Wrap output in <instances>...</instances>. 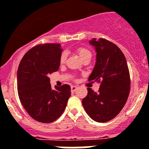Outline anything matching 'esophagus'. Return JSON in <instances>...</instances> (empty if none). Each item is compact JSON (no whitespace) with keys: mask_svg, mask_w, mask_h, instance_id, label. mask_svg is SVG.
<instances>
[{"mask_svg":"<svg viewBox=\"0 0 149 149\" xmlns=\"http://www.w3.org/2000/svg\"><path fill=\"white\" fill-rule=\"evenodd\" d=\"M77 89V86H76V85H72L71 86V91H75Z\"/></svg>","mask_w":149,"mask_h":149,"instance_id":"obj_1","label":"esophagus"}]
</instances>
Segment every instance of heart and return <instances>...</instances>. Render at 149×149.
<instances>
[{"instance_id":"obj_1","label":"heart","mask_w":149,"mask_h":149,"mask_svg":"<svg viewBox=\"0 0 149 149\" xmlns=\"http://www.w3.org/2000/svg\"><path fill=\"white\" fill-rule=\"evenodd\" d=\"M77 52H78L80 58L82 59V60H84V59L87 58H91V52L88 49H85V48H78ZM66 58H67V54H66V52H63L61 54V55L60 58L61 63L64 64L66 61Z\"/></svg>"}]
</instances>
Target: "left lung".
Instances as JSON below:
<instances>
[{"label":"left lung","mask_w":149,"mask_h":149,"mask_svg":"<svg viewBox=\"0 0 149 149\" xmlns=\"http://www.w3.org/2000/svg\"><path fill=\"white\" fill-rule=\"evenodd\" d=\"M96 51V63L89 81L100 82L99 91L88 88L82 100L85 112L94 121L112 120L123 109L128 97L130 79L125 55L119 48L105 39L89 41Z\"/></svg>","instance_id":"1"}]
</instances>
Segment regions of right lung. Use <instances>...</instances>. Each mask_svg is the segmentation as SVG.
<instances>
[{
    "mask_svg": "<svg viewBox=\"0 0 149 149\" xmlns=\"http://www.w3.org/2000/svg\"><path fill=\"white\" fill-rule=\"evenodd\" d=\"M61 46L46 43L32 48L21 60L17 71L20 101L31 117L39 122L51 123L64 112L70 97V86L52 88L49 75L60 67Z\"/></svg>",
    "mask_w": 149,
    "mask_h": 149,
    "instance_id": "right-lung-1",
    "label": "right lung"
}]
</instances>
